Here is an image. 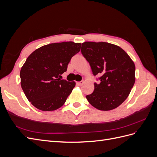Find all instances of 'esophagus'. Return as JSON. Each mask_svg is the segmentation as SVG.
Masks as SVG:
<instances>
[{
    "instance_id": "obj_1",
    "label": "esophagus",
    "mask_w": 157,
    "mask_h": 157,
    "mask_svg": "<svg viewBox=\"0 0 157 157\" xmlns=\"http://www.w3.org/2000/svg\"><path fill=\"white\" fill-rule=\"evenodd\" d=\"M77 84L78 85V86H82V84H83V83H84V81H80V82H77Z\"/></svg>"
}]
</instances>
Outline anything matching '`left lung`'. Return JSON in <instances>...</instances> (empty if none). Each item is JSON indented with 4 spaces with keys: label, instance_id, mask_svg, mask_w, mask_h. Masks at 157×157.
<instances>
[{
    "label": "left lung",
    "instance_id": "8db88e82",
    "mask_svg": "<svg viewBox=\"0 0 157 157\" xmlns=\"http://www.w3.org/2000/svg\"><path fill=\"white\" fill-rule=\"evenodd\" d=\"M81 52L88 61L94 76L100 75V82L86 99L101 111L118 107L129 96L135 83L136 67L121 47L105 42H84Z\"/></svg>",
    "mask_w": 157,
    "mask_h": 157
}]
</instances>
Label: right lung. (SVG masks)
<instances>
[{"label": "right lung", "mask_w": 157, "mask_h": 157, "mask_svg": "<svg viewBox=\"0 0 157 157\" xmlns=\"http://www.w3.org/2000/svg\"><path fill=\"white\" fill-rule=\"evenodd\" d=\"M80 46L71 41L52 43L36 49L27 58L20 71L21 86L33 106L50 111L65 103L76 83L59 77Z\"/></svg>", "instance_id": "obj_1"}]
</instances>
